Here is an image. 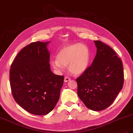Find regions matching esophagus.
<instances>
[{"label":"esophagus","instance_id":"34e87169","mask_svg":"<svg viewBox=\"0 0 133 133\" xmlns=\"http://www.w3.org/2000/svg\"><path fill=\"white\" fill-rule=\"evenodd\" d=\"M70 80V78L69 77H68V76H65V77L64 78V82L66 83L68 82H69Z\"/></svg>","mask_w":133,"mask_h":133}]
</instances>
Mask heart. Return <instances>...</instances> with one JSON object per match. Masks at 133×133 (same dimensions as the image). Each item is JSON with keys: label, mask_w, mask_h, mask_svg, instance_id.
Returning <instances> with one entry per match:
<instances>
[{"label": "heart", "mask_w": 133, "mask_h": 133, "mask_svg": "<svg viewBox=\"0 0 133 133\" xmlns=\"http://www.w3.org/2000/svg\"><path fill=\"white\" fill-rule=\"evenodd\" d=\"M90 54L89 48L84 44H74L63 47L56 55L57 60H52L51 65L54 69L62 70L64 66L74 75L83 73L89 66Z\"/></svg>", "instance_id": "1"}]
</instances>
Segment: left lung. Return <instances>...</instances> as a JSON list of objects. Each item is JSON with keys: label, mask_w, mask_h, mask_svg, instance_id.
I'll return each mask as SVG.
<instances>
[{"label": "left lung", "mask_w": 133, "mask_h": 133, "mask_svg": "<svg viewBox=\"0 0 133 133\" xmlns=\"http://www.w3.org/2000/svg\"><path fill=\"white\" fill-rule=\"evenodd\" d=\"M91 65L76 79L80 100L90 110H104L113 103L124 84L121 59L114 50L99 41Z\"/></svg>", "instance_id": "1"}]
</instances>
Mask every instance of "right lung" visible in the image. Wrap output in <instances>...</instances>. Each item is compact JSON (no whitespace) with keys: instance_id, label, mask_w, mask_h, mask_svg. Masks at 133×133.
Wrapping results in <instances>:
<instances>
[{"instance_id":"obj_1","label":"right lung","mask_w":133,"mask_h":133,"mask_svg":"<svg viewBox=\"0 0 133 133\" xmlns=\"http://www.w3.org/2000/svg\"><path fill=\"white\" fill-rule=\"evenodd\" d=\"M50 42H36L23 48L12 63L9 72L11 93L15 102L29 113L46 115L60 97L64 76L50 70Z\"/></svg>"}]
</instances>
